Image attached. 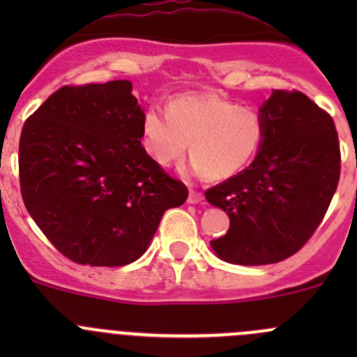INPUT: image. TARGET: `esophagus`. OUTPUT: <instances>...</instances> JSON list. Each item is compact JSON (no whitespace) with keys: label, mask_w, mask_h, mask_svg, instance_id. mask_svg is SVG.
Masks as SVG:
<instances>
[{"label":"esophagus","mask_w":357,"mask_h":357,"mask_svg":"<svg viewBox=\"0 0 357 357\" xmlns=\"http://www.w3.org/2000/svg\"><path fill=\"white\" fill-rule=\"evenodd\" d=\"M200 202H204V195L200 192H195V190H190L188 204H200Z\"/></svg>","instance_id":"obj_1"}]
</instances>
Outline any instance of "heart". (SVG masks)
Returning <instances> with one entry per match:
<instances>
[{"mask_svg": "<svg viewBox=\"0 0 357 357\" xmlns=\"http://www.w3.org/2000/svg\"><path fill=\"white\" fill-rule=\"evenodd\" d=\"M143 146L160 165L186 153L192 169L211 179H226L242 171L264 139V121L248 107L211 93H185L169 100L167 112L150 107L142 122Z\"/></svg>", "mask_w": 357, "mask_h": 357, "instance_id": "heart-1", "label": "heart"}]
</instances>
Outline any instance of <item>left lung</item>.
<instances>
[{
    "instance_id": "1",
    "label": "left lung",
    "mask_w": 357,
    "mask_h": 357,
    "mask_svg": "<svg viewBox=\"0 0 357 357\" xmlns=\"http://www.w3.org/2000/svg\"><path fill=\"white\" fill-rule=\"evenodd\" d=\"M259 114L264 139L254 162L205 192L229 215L228 233L211 245L231 264H275L301 250L340 178L333 119L304 93L275 89Z\"/></svg>"
}]
</instances>
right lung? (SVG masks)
<instances>
[{
	"label": "right lung",
	"instance_id": "add662e5",
	"mask_svg": "<svg viewBox=\"0 0 357 357\" xmlns=\"http://www.w3.org/2000/svg\"><path fill=\"white\" fill-rule=\"evenodd\" d=\"M129 81L63 86L25 121L20 192L46 238L77 264L145 254L167 208L188 199L142 145L145 112Z\"/></svg>",
	"mask_w": 357,
	"mask_h": 357
}]
</instances>
